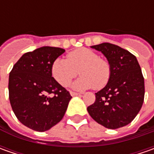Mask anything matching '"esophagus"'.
<instances>
[{
    "label": "esophagus",
    "mask_w": 154,
    "mask_h": 154,
    "mask_svg": "<svg viewBox=\"0 0 154 154\" xmlns=\"http://www.w3.org/2000/svg\"><path fill=\"white\" fill-rule=\"evenodd\" d=\"M70 94H71V96H73V97L80 95V93H78V92H70Z\"/></svg>",
    "instance_id": "obj_1"
}]
</instances>
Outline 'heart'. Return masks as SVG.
<instances>
[{
	"label": "heart",
	"mask_w": 154,
	"mask_h": 154,
	"mask_svg": "<svg viewBox=\"0 0 154 154\" xmlns=\"http://www.w3.org/2000/svg\"><path fill=\"white\" fill-rule=\"evenodd\" d=\"M78 71L81 77L74 84L75 89H101L110 79L111 65L97 52L80 48L69 52L67 59L57 58L51 66L52 76L62 86H68L78 75Z\"/></svg>",
	"instance_id": "b5f03b06"
}]
</instances>
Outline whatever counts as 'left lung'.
<instances>
[{"label":"left lung","mask_w":154,"mask_h":154,"mask_svg":"<svg viewBox=\"0 0 154 154\" xmlns=\"http://www.w3.org/2000/svg\"><path fill=\"white\" fill-rule=\"evenodd\" d=\"M92 48L101 51L111 65V76L95 102L87 107L89 115L103 127L116 129L134 119L145 95L144 77L136 57L117 45L103 43Z\"/></svg>","instance_id":"8db88e82"}]
</instances>
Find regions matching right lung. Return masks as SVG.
Returning a JSON list of instances; mask_svg holds the SVG:
<instances>
[{
  "label": "right lung",
  "instance_id": "right-lung-1",
  "mask_svg": "<svg viewBox=\"0 0 154 154\" xmlns=\"http://www.w3.org/2000/svg\"><path fill=\"white\" fill-rule=\"evenodd\" d=\"M64 49L45 46L27 52L9 74V100L18 120L35 131L44 132L65 115L72 98L56 81L51 66Z\"/></svg>",
  "mask_w": 154,
  "mask_h": 154
}]
</instances>
